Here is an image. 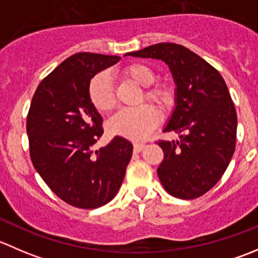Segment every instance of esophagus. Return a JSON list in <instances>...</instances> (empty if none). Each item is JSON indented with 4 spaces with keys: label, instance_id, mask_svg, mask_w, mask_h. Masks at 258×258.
<instances>
[{
    "label": "esophagus",
    "instance_id": "1",
    "mask_svg": "<svg viewBox=\"0 0 258 258\" xmlns=\"http://www.w3.org/2000/svg\"><path fill=\"white\" fill-rule=\"evenodd\" d=\"M144 148H145V145L144 144H135L134 145V151H135V152H137V153L141 152V151L144 150Z\"/></svg>",
    "mask_w": 258,
    "mask_h": 258
}]
</instances>
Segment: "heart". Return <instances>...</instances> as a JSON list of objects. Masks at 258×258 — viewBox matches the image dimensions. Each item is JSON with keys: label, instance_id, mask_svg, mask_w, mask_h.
Segmentation results:
<instances>
[{"label": "heart", "instance_id": "1", "mask_svg": "<svg viewBox=\"0 0 258 258\" xmlns=\"http://www.w3.org/2000/svg\"><path fill=\"white\" fill-rule=\"evenodd\" d=\"M122 75L136 85L145 87L141 100L152 101L161 110H168L172 106V91L165 85H157L150 87L156 79V74L151 67L144 63H131L122 70ZM88 96L100 112H110L114 107L113 83L107 72H100L91 80L88 85ZM160 116L157 110L151 105H141L136 108H124L118 111L107 122V130L113 136H121L124 139L140 141L144 140L157 127Z\"/></svg>", "mask_w": 258, "mask_h": 258}]
</instances>
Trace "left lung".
<instances>
[{
  "instance_id": "left-lung-1",
  "label": "left lung",
  "mask_w": 258,
  "mask_h": 258,
  "mask_svg": "<svg viewBox=\"0 0 258 258\" xmlns=\"http://www.w3.org/2000/svg\"><path fill=\"white\" fill-rule=\"evenodd\" d=\"M124 56L165 62L175 81V107L165 132L179 140L160 141L165 158L157 175L166 191L194 200L212 188L236 147L237 114L225 80L209 62L176 43H157Z\"/></svg>"
}]
</instances>
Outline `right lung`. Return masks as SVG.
<instances>
[{"label":"right lung","mask_w":258,"mask_h":258,"mask_svg":"<svg viewBox=\"0 0 258 258\" xmlns=\"http://www.w3.org/2000/svg\"><path fill=\"white\" fill-rule=\"evenodd\" d=\"M119 59L90 52L72 54L38 85L28 111L30 155L36 171L59 199L79 209L108 204L132 157L134 146L121 136L92 150L103 130L88 85Z\"/></svg>","instance_id":"obj_1"}]
</instances>
